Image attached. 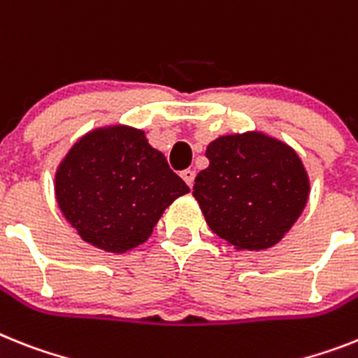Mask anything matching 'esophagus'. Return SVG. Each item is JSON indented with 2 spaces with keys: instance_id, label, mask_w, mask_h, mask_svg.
Wrapping results in <instances>:
<instances>
[{
  "instance_id": "esophagus-1",
  "label": "esophagus",
  "mask_w": 358,
  "mask_h": 358,
  "mask_svg": "<svg viewBox=\"0 0 358 358\" xmlns=\"http://www.w3.org/2000/svg\"><path fill=\"white\" fill-rule=\"evenodd\" d=\"M194 176H196V174H194V171H191V169L182 171V178H184V182L189 185V187H193Z\"/></svg>"
}]
</instances>
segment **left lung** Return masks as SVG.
I'll use <instances>...</instances> for the list:
<instances>
[{
    "label": "left lung",
    "mask_w": 358,
    "mask_h": 358,
    "mask_svg": "<svg viewBox=\"0 0 358 358\" xmlns=\"http://www.w3.org/2000/svg\"><path fill=\"white\" fill-rule=\"evenodd\" d=\"M209 167L193 196L213 233L235 249L278 244L309 196L306 167L287 143L258 131L227 134L207 145Z\"/></svg>",
    "instance_id": "obj_1"
}]
</instances>
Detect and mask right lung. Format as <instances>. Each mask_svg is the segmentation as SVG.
<instances>
[{
	"mask_svg": "<svg viewBox=\"0 0 358 358\" xmlns=\"http://www.w3.org/2000/svg\"><path fill=\"white\" fill-rule=\"evenodd\" d=\"M54 191L63 216L87 244L127 253L151 236L165 209L189 187L143 131L110 125L71 147Z\"/></svg>",
	"mask_w": 358,
	"mask_h": 358,
	"instance_id": "1",
	"label": "right lung"
}]
</instances>
